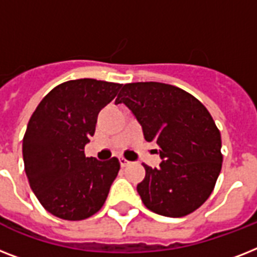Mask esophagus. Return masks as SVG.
Here are the masks:
<instances>
[{
    "instance_id": "1",
    "label": "esophagus",
    "mask_w": 257,
    "mask_h": 257,
    "mask_svg": "<svg viewBox=\"0 0 257 257\" xmlns=\"http://www.w3.org/2000/svg\"><path fill=\"white\" fill-rule=\"evenodd\" d=\"M128 164H129V161L126 160V159H124V157H120V165H121V167H126Z\"/></svg>"
}]
</instances>
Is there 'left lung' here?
<instances>
[{
    "label": "left lung",
    "mask_w": 257,
    "mask_h": 257,
    "mask_svg": "<svg viewBox=\"0 0 257 257\" xmlns=\"http://www.w3.org/2000/svg\"><path fill=\"white\" fill-rule=\"evenodd\" d=\"M121 102L141 124L145 140L160 148V167L144 164L145 177L137 185L145 207L167 217L201 207L223 163L220 131L208 109L183 89L153 81L125 84L116 98Z\"/></svg>",
    "instance_id": "1"
}]
</instances>
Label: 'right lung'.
<instances>
[{
    "label": "right lung",
    "mask_w": 257,
    "mask_h": 257,
    "mask_svg": "<svg viewBox=\"0 0 257 257\" xmlns=\"http://www.w3.org/2000/svg\"><path fill=\"white\" fill-rule=\"evenodd\" d=\"M121 84L80 78L53 88L30 117L22 156L30 188L52 215L78 221L104 205L120 171L118 159L98 161L84 149L94 135L98 113Z\"/></svg>",
    "instance_id": "1"
}]
</instances>
